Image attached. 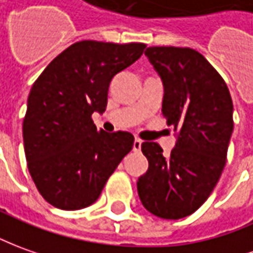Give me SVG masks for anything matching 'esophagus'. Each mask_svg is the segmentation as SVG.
<instances>
[{"mask_svg":"<svg viewBox=\"0 0 253 253\" xmlns=\"http://www.w3.org/2000/svg\"><path fill=\"white\" fill-rule=\"evenodd\" d=\"M132 149H133V151H140V149H142V140L140 139H135Z\"/></svg>","mask_w":253,"mask_h":253,"instance_id":"esophagus-1","label":"esophagus"}]
</instances>
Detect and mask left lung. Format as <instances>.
Masks as SVG:
<instances>
[{"mask_svg": "<svg viewBox=\"0 0 253 253\" xmlns=\"http://www.w3.org/2000/svg\"><path fill=\"white\" fill-rule=\"evenodd\" d=\"M144 55L163 81V116L176 143L168 157L154 142L142 143L149 169L137 179V194L150 213L182 219L207 201L222 175L234 128L233 100L200 52L150 46Z\"/></svg>", "mask_w": 253, "mask_h": 253, "instance_id": "1", "label": "left lung"}]
</instances>
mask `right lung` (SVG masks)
Returning a JSON list of instances; mask_svg holds the SVG:
<instances>
[{"instance_id": "1", "label": "right lung", "mask_w": 253, "mask_h": 253, "mask_svg": "<svg viewBox=\"0 0 253 253\" xmlns=\"http://www.w3.org/2000/svg\"><path fill=\"white\" fill-rule=\"evenodd\" d=\"M140 42L81 41L56 56L33 85L23 121L24 154L41 196L64 211L96 201L132 150L133 135L97 130L113 77L142 56Z\"/></svg>"}]
</instances>
